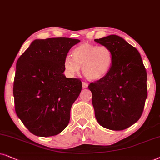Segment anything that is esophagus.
I'll return each mask as SVG.
<instances>
[{"instance_id": "1", "label": "esophagus", "mask_w": 160, "mask_h": 160, "mask_svg": "<svg viewBox=\"0 0 160 160\" xmlns=\"http://www.w3.org/2000/svg\"><path fill=\"white\" fill-rule=\"evenodd\" d=\"M82 88H87V87H88V84L87 83V82H82Z\"/></svg>"}]
</instances>
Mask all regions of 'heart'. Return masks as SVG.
Wrapping results in <instances>:
<instances>
[{
    "mask_svg": "<svg viewBox=\"0 0 160 160\" xmlns=\"http://www.w3.org/2000/svg\"><path fill=\"white\" fill-rule=\"evenodd\" d=\"M113 57L112 51L105 46L85 43L72 50V58L66 57L63 65L71 74H78L82 67V73L89 80H99L111 68Z\"/></svg>",
    "mask_w": 160,
    "mask_h": 160,
    "instance_id": "heart-1",
    "label": "heart"
}]
</instances>
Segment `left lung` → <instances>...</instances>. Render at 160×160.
Masks as SVG:
<instances>
[{
	"label": "left lung",
	"instance_id": "1",
	"mask_svg": "<svg viewBox=\"0 0 160 160\" xmlns=\"http://www.w3.org/2000/svg\"><path fill=\"white\" fill-rule=\"evenodd\" d=\"M94 41L112 51L113 61L105 77L88 86L95 117L102 127L123 130L139 120L147 98V73L136 48L117 35Z\"/></svg>",
	"mask_w": 160,
	"mask_h": 160
}]
</instances>
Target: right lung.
I'll return each mask as SVG.
<instances>
[{
  "mask_svg": "<svg viewBox=\"0 0 160 160\" xmlns=\"http://www.w3.org/2000/svg\"><path fill=\"white\" fill-rule=\"evenodd\" d=\"M80 42L65 37L35 39L17 61L15 111L33 135H56L69 124L72 105L80 95L82 82L66 78L63 61Z\"/></svg>",
  "mask_w": 160,
  "mask_h": 160,
  "instance_id": "1",
  "label": "right lung"
}]
</instances>
